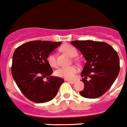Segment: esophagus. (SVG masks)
<instances>
[{
  "label": "esophagus",
  "mask_w": 127,
  "mask_h": 127,
  "mask_svg": "<svg viewBox=\"0 0 127 127\" xmlns=\"http://www.w3.org/2000/svg\"><path fill=\"white\" fill-rule=\"evenodd\" d=\"M65 81H67L68 82L71 83V84H74V83L76 82L75 80H65Z\"/></svg>",
  "instance_id": "obj_1"
}]
</instances>
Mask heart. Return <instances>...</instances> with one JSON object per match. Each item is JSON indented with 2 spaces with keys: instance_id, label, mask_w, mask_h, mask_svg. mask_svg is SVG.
Wrapping results in <instances>:
<instances>
[{
  "instance_id": "b5f03b06",
  "label": "heart",
  "mask_w": 127,
  "mask_h": 127,
  "mask_svg": "<svg viewBox=\"0 0 127 127\" xmlns=\"http://www.w3.org/2000/svg\"><path fill=\"white\" fill-rule=\"evenodd\" d=\"M60 50L63 53H65L71 58H74L78 55V51L73 45L69 44L63 45L60 47ZM47 62L52 67H56L58 66V62L56 55L53 53H49L47 56ZM76 61V60H75ZM78 71L76 66H69V67H60L55 71V74L60 78H65V79H72L74 78L75 74Z\"/></svg>"
}]
</instances>
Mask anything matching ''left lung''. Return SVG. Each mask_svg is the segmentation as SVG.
Here are the masks:
<instances>
[{
	"instance_id": "left-lung-1",
	"label": "left lung",
	"mask_w": 127,
	"mask_h": 127,
	"mask_svg": "<svg viewBox=\"0 0 127 127\" xmlns=\"http://www.w3.org/2000/svg\"><path fill=\"white\" fill-rule=\"evenodd\" d=\"M71 44L84 56L86 63L81 76L84 88L80 92L87 98L102 96L117 78L120 71V62L117 52L105 42L94 41H74ZM90 78L89 81L86 79Z\"/></svg>"
}]
</instances>
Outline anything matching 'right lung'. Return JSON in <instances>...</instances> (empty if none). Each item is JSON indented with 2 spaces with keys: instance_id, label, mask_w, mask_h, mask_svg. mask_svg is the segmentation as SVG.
Segmentation results:
<instances>
[{
  "instance_id": "right-lung-1",
  "label": "right lung",
  "mask_w": 127,
  "mask_h": 127,
  "mask_svg": "<svg viewBox=\"0 0 127 127\" xmlns=\"http://www.w3.org/2000/svg\"><path fill=\"white\" fill-rule=\"evenodd\" d=\"M62 43L32 41L18 47L13 56L11 74L17 86L29 100L44 103L56 96L64 80L51 76L47 56ZM47 81L45 82L44 78Z\"/></svg>"
}]
</instances>
